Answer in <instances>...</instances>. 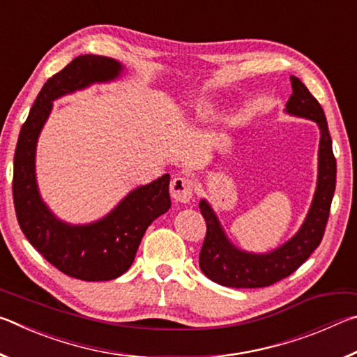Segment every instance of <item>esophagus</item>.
Listing matches in <instances>:
<instances>
[{
	"mask_svg": "<svg viewBox=\"0 0 357 357\" xmlns=\"http://www.w3.org/2000/svg\"><path fill=\"white\" fill-rule=\"evenodd\" d=\"M170 193L174 202L189 203L193 197V181L185 176H178L172 181Z\"/></svg>",
	"mask_w": 357,
	"mask_h": 357,
	"instance_id": "esophagus-1",
	"label": "esophagus"
}]
</instances>
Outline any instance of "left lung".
<instances>
[{"label":"left lung","instance_id":"left-lung-1","mask_svg":"<svg viewBox=\"0 0 357 357\" xmlns=\"http://www.w3.org/2000/svg\"><path fill=\"white\" fill-rule=\"evenodd\" d=\"M293 94L287 113L315 121L319 129L318 181L312 206L294 236L269 253H249L234 247L227 238L213 208L200 202L206 220V238L200 252V269L215 283L231 288H263L291 275L309 258L324 236L332 197L335 190L337 164L324 112L319 102L298 77L291 75Z\"/></svg>","mask_w":357,"mask_h":357}]
</instances>
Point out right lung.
<instances>
[{"mask_svg":"<svg viewBox=\"0 0 357 357\" xmlns=\"http://www.w3.org/2000/svg\"><path fill=\"white\" fill-rule=\"evenodd\" d=\"M123 66L107 56L80 55L42 86L22 126L14 155L12 193L19 225L31 245L66 275L113 280L134 263L146 228L172 206L170 174L137 187L110 214L88 225H69L47 208L36 183V144L53 100L93 83L119 77Z\"/></svg>","mask_w":357,"mask_h":357,"instance_id":"add662e5","label":"right lung"}]
</instances>
